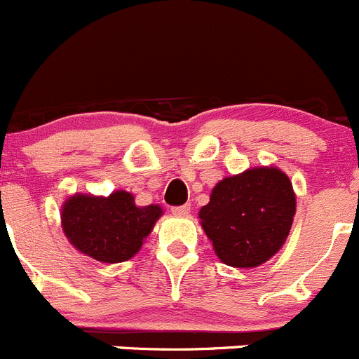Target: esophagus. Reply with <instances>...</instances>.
<instances>
[{
    "mask_svg": "<svg viewBox=\"0 0 359 359\" xmlns=\"http://www.w3.org/2000/svg\"><path fill=\"white\" fill-rule=\"evenodd\" d=\"M171 212L178 217H187L190 214V205H180V207H172Z\"/></svg>",
    "mask_w": 359,
    "mask_h": 359,
    "instance_id": "1",
    "label": "esophagus"
}]
</instances>
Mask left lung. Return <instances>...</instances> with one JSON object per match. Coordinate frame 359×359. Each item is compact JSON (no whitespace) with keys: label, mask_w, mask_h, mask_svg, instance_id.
<instances>
[{"label":"left lung","mask_w":359,"mask_h":359,"mask_svg":"<svg viewBox=\"0 0 359 359\" xmlns=\"http://www.w3.org/2000/svg\"><path fill=\"white\" fill-rule=\"evenodd\" d=\"M294 216V188L275 165L221 180L198 212L216 256L233 268H257L271 259L285 243Z\"/></svg>","instance_id":"1"}]
</instances>
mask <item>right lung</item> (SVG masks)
Returning <instances> with one entry per match:
<instances>
[{
	"mask_svg": "<svg viewBox=\"0 0 359 359\" xmlns=\"http://www.w3.org/2000/svg\"><path fill=\"white\" fill-rule=\"evenodd\" d=\"M161 216V205L138 207L124 190L109 197L76 194L62 205V228L79 252L114 264L142 249Z\"/></svg>",
	"mask_w": 359,
	"mask_h": 359,
	"instance_id": "obj_1",
	"label": "right lung"
}]
</instances>
